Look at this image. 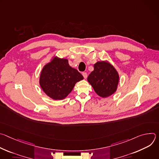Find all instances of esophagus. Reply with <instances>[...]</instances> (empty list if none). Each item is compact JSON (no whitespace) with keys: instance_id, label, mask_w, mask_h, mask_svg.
Segmentation results:
<instances>
[{"instance_id":"obj_1","label":"esophagus","mask_w":159,"mask_h":159,"mask_svg":"<svg viewBox=\"0 0 159 159\" xmlns=\"http://www.w3.org/2000/svg\"><path fill=\"white\" fill-rule=\"evenodd\" d=\"M82 75H83V77H84V79H86L87 77V74L86 72H83V73H82Z\"/></svg>"}]
</instances>
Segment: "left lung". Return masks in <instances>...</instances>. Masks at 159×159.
Listing matches in <instances>:
<instances>
[{
    "label": "left lung",
    "mask_w": 159,
    "mask_h": 159,
    "mask_svg": "<svg viewBox=\"0 0 159 159\" xmlns=\"http://www.w3.org/2000/svg\"><path fill=\"white\" fill-rule=\"evenodd\" d=\"M94 70L87 77L96 93L102 98L114 94L118 89L119 74L107 60L98 61L94 65Z\"/></svg>",
    "instance_id": "8db88e82"
}]
</instances>
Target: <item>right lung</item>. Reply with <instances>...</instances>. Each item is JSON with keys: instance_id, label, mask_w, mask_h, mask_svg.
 <instances>
[{"instance_id": "obj_1", "label": "right lung", "mask_w": 159, "mask_h": 159, "mask_svg": "<svg viewBox=\"0 0 159 159\" xmlns=\"http://www.w3.org/2000/svg\"><path fill=\"white\" fill-rule=\"evenodd\" d=\"M83 79L77 70L69 65L68 59L54 56L43 67L39 83L48 97L62 100L72 92L75 84Z\"/></svg>"}]
</instances>
